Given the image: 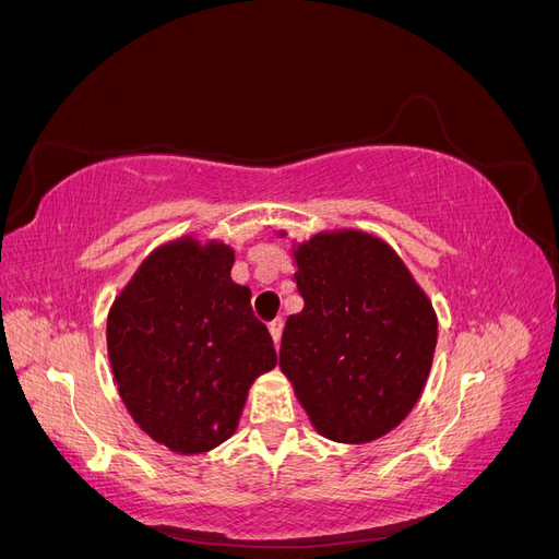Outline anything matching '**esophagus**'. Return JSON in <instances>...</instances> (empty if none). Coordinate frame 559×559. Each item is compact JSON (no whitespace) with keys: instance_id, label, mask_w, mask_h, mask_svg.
I'll list each match as a JSON object with an SVG mask.
<instances>
[{"instance_id":"34e87169","label":"esophagus","mask_w":559,"mask_h":559,"mask_svg":"<svg viewBox=\"0 0 559 559\" xmlns=\"http://www.w3.org/2000/svg\"><path fill=\"white\" fill-rule=\"evenodd\" d=\"M282 329H284V321H282V319H275L273 324H270V335H273V343H275V347H280V341H282Z\"/></svg>"}]
</instances>
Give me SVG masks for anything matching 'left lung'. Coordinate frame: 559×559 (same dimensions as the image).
<instances>
[{"label":"left lung","mask_w":559,"mask_h":559,"mask_svg":"<svg viewBox=\"0 0 559 559\" xmlns=\"http://www.w3.org/2000/svg\"><path fill=\"white\" fill-rule=\"evenodd\" d=\"M292 259L302 310L286 319L282 373L329 441H378L425 392L438 341L431 300L373 233L321 230L294 240Z\"/></svg>","instance_id":"1"}]
</instances>
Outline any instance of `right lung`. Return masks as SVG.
<instances>
[{"label":"right lung","mask_w":559,"mask_h":559,"mask_svg":"<svg viewBox=\"0 0 559 559\" xmlns=\"http://www.w3.org/2000/svg\"><path fill=\"white\" fill-rule=\"evenodd\" d=\"M233 263L230 245L181 235L148 253L107 317L118 394L140 429L177 454L228 441L253 380L277 366Z\"/></svg>","instance_id":"add662e5"}]
</instances>
